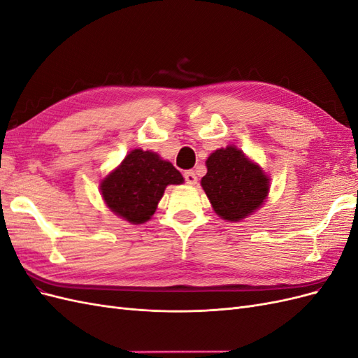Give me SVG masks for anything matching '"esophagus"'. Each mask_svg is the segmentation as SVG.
Listing matches in <instances>:
<instances>
[{"label": "esophagus", "instance_id": "esophagus-1", "mask_svg": "<svg viewBox=\"0 0 358 358\" xmlns=\"http://www.w3.org/2000/svg\"><path fill=\"white\" fill-rule=\"evenodd\" d=\"M183 178H185V182L188 183V185H196V183H197V175H196V171L187 170L185 173H183Z\"/></svg>", "mask_w": 358, "mask_h": 358}]
</instances>
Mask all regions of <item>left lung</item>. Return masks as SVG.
Segmentation results:
<instances>
[{
    "label": "left lung",
    "mask_w": 358,
    "mask_h": 358,
    "mask_svg": "<svg viewBox=\"0 0 358 358\" xmlns=\"http://www.w3.org/2000/svg\"><path fill=\"white\" fill-rule=\"evenodd\" d=\"M208 173L201 187L215 213L222 220L237 222L252 215L268 194L266 173L236 146L215 150L206 159Z\"/></svg>",
    "instance_id": "left-lung-1"
}]
</instances>
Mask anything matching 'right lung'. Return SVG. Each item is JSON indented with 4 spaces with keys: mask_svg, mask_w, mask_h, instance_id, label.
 <instances>
[{
    "mask_svg": "<svg viewBox=\"0 0 358 358\" xmlns=\"http://www.w3.org/2000/svg\"><path fill=\"white\" fill-rule=\"evenodd\" d=\"M183 178L171 162L150 150L134 149L101 183V196L115 215L131 224H143L157 210L167 185H180Z\"/></svg>",
    "mask_w": 358,
    "mask_h": 358,
    "instance_id": "add662e5",
    "label": "right lung"
}]
</instances>
